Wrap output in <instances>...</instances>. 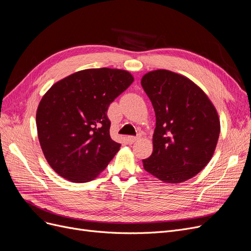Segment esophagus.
I'll return each mask as SVG.
<instances>
[{
	"label": "esophagus",
	"mask_w": 251,
	"mask_h": 251,
	"mask_svg": "<svg viewBox=\"0 0 251 251\" xmlns=\"http://www.w3.org/2000/svg\"><path fill=\"white\" fill-rule=\"evenodd\" d=\"M140 138V136H128V141H129V144H133V143H135V141H137L138 139Z\"/></svg>",
	"instance_id": "34e87169"
}]
</instances>
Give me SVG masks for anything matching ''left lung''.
<instances>
[{
  "instance_id": "1",
  "label": "left lung",
  "mask_w": 251,
  "mask_h": 251,
  "mask_svg": "<svg viewBox=\"0 0 251 251\" xmlns=\"http://www.w3.org/2000/svg\"><path fill=\"white\" fill-rule=\"evenodd\" d=\"M140 83L156 115L152 152L143 160L145 170L167 183L194 177L211 160L219 140L214 105L194 82L167 70L150 72Z\"/></svg>"
}]
</instances>
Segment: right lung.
Segmentation results:
<instances>
[{"mask_svg":"<svg viewBox=\"0 0 251 251\" xmlns=\"http://www.w3.org/2000/svg\"><path fill=\"white\" fill-rule=\"evenodd\" d=\"M117 69H89L54 84L42 97L36 122L52 169L73 182L99 176L121 145L110 135L107 108L133 82Z\"/></svg>","mask_w":251,"mask_h":251,"instance_id":"obj_1","label":"right lung"}]
</instances>
